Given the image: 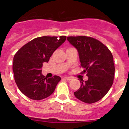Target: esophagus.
<instances>
[{
  "label": "esophagus",
  "mask_w": 129,
  "mask_h": 129,
  "mask_svg": "<svg viewBox=\"0 0 129 129\" xmlns=\"http://www.w3.org/2000/svg\"><path fill=\"white\" fill-rule=\"evenodd\" d=\"M64 78H65L66 79H67V80H68V81H70V80H72V78L71 77H65Z\"/></svg>",
  "instance_id": "obj_1"
}]
</instances>
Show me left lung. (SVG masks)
<instances>
[{"mask_svg":"<svg viewBox=\"0 0 129 129\" xmlns=\"http://www.w3.org/2000/svg\"><path fill=\"white\" fill-rule=\"evenodd\" d=\"M68 41L77 49L81 66L88 79H81V86L74 92L80 101L94 103L102 99L113 84L115 67L113 56L109 48L98 40L86 36L67 37Z\"/></svg>","mask_w":129,"mask_h":129,"instance_id":"8db88e82","label":"left lung"}]
</instances>
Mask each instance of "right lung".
<instances>
[{
    "label": "right lung",
    "mask_w": 129,
    "mask_h": 129,
    "mask_svg": "<svg viewBox=\"0 0 129 129\" xmlns=\"http://www.w3.org/2000/svg\"><path fill=\"white\" fill-rule=\"evenodd\" d=\"M66 41V36L35 38L24 45L13 57V71L15 83L22 94L34 100H41L54 92L61 77L46 78L42 74L44 62Z\"/></svg>",
    "instance_id": "right-lung-1"
}]
</instances>
